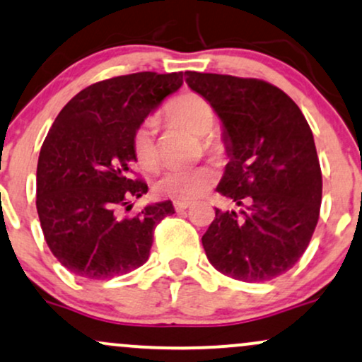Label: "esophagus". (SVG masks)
<instances>
[{"mask_svg":"<svg viewBox=\"0 0 362 362\" xmlns=\"http://www.w3.org/2000/svg\"><path fill=\"white\" fill-rule=\"evenodd\" d=\"M190 204L192 202H189V200H175V202H173V207H175L177 212H184L185 209L190 207Z\"/></svg>","mask_w":362,"mask_h":362,"instance_id":"obj_1","label":"esophagus"}]
</instances>
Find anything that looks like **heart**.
<instances>
[{"label":"heart","mask_w":362,"mask_h":362,"mask_svg":"<svg viewBox=\"0 0 362 362\" xmlns=\"http://www.w3.org/2000/svg\"><path fill=\"white\" fill-rule=\"evenodd\" d=\"M165 121L184 128L195 136L202 138L204 148L209 153H217L219 145L211 136L216 123L214 110L206 99L187 93L177 98L163 112ZM133 153L138 165L145 170H156L160 165V151L156 145V119L148 117L133 133ZM216 182V173L211 167H195L189 170H168L156 180L155 192L158 197L173 200H192L206 194Z\"/></svg>","instance_id":"heart-1"}]
</instances>
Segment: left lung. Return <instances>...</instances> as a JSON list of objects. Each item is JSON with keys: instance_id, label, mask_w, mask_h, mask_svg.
<instances>
[{"instance_id": "8db88e82", "label": "left lung", "mask_w": 362, "mask_h": 362, "mask_svg": "<svg viewBox=\"0 0 362 362\" xmlns=\"http://www.w3.org/2000/svg\"><path fill=\"white\" fill-rule=\"evenodd\" d=\"M224 126L230 156L217 192L239 211L216 209L202 236L212 267L247 283L293 268L320 214L322 172L310 126L300 107L259 79L185 72Z\"/></svg>"}]
</instances>
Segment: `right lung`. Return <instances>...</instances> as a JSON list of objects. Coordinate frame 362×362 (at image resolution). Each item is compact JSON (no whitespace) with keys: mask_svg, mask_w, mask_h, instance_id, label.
Wrapping results in <instances>:
<instances>
[{"mask_svg":"<svg viewBox=\"0 0 362 362\" xmlns=\"http://www.w3.org/2000/svg\"><path fill=\"white\" fill-rule=\"evenodd\" d=\"M184 72H136L82 89L55 117L37 167V212L47 245L74 275L107 280L148 259L153 230L172 216L170 200L133 217L121 207L148 192L133 178V133Z\"/></svg>","mask_w":362,"mask_h":362,"instance_id":"obj_1","label":"right lung"}]
</instances>
